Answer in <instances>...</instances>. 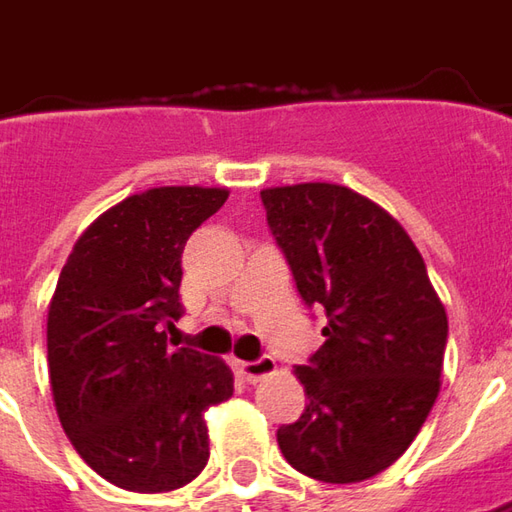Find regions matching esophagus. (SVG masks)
<instances>
[{
	"instance_id": "1",
	"label": "esophagus",
	"mask_w": 512,
	"mask_h": 512,
	"mask_svg": "<svg viewBox=\"0 0 512 512\" xmlns=\"http://www.w3.org/2000/svg\"><path fill=\"white\" fill-rule=\"evenodd\" d=\"M233 369H236V375H242L248 383H259V380L276 372V360L270 358V355H262V358L256 360H233Z\"/></svg>"
}]
</instances>
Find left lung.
Wrapping results in <instances>:
<instances>
[{
	"instance_id": "1",
	"label": "left lung",
	"mask_w": 512,
	"mask_h": 512,
	"mask_svg": "<svg viewBox=\"0 0 512 512\" xmlns=\"http://www.w3.org/2000/svg\"><path fill=\"white\" fill-rule=\"evenodd\" d=\"M267 225L327 338L296 377L307 408L279 448L304 476L349 485L406 454L440 394L448 315L420 250L380 205L335 183L262 191Z\"/></svg>"
}]
</instances>
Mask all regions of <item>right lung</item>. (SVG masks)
<instances>
[{"label":"right lung","instance_id":"right-lung-1","mask_svg":"<svg viewBox=\"0 0 512 512\" xmlns=\"http://www.w3.org/2000/svg\"><path fill=\"white\" fill-rule=\"evenodd\" d=\"M225 188L166 185L126 197L75 242L47 310L58 420L98 476L166 493L208 465L205 411L233 394L228 363L168 349L180 321L183 248Z\"/></svg>","mask_w":512,"mask_h":512}]
</instances>
